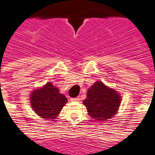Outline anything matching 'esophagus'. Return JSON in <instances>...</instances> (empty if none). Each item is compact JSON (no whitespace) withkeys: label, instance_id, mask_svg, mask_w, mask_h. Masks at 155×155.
<instances>
[{"label":"esophagus","instance_id":"1","mask_svg":"<svg viewBox=\"0 0 155 155\" xmlns=\"http://www.w3.org/2000/svg\"><path fill=\"white\" fill-rule=\"evenodd\" d=\"M70 100H71V102H78V101H79V100H80V99H79V98H78V97H76V98H71V99H70Z\"/></svg>","mask_w":155,"mask_h":155}]
</instances>
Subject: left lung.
Returning a JSON list of instances; mask_svg holds the SVG:
<instances>
[{
    "mask_svg": "<svg viewBox=\"0 0 155 155\" xmlns=\"http://www.w3.org/2000/svg\"><path fill=\"white\" fill-rule=\"evenodd\" d=\"M83 103L91 118L106 121L117 113L121 96L114 89L108 87L103 82L97 81L87 90V98Z\"/></svg>",
    "mask_w": 155,
    "mask_h": 155,
    "instance_id": "1",
    "label": "left lung"
}]
</instances>
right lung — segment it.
<instances>
[{
    "mask_svg": "<svg viewBox=\"0 0 155 155\" xmlns=\"http://www.w3.org/2000/svg\"><path fill=\"white\" fill-rule=\"evenodd\" d=\"M67 103L66 96L60 93L59 89L50 82L41 88L32 91L30 95L32 109L43 119H56Z\"/></svg>",
    "mask_w": 155,
    "mask_h": 155,
    "instance_id": "add662e5",
    "label": "right lung"
}]
</instances>
